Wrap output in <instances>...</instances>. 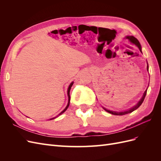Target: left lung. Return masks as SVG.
Wrapping results in <instances>:
<instances>
[{
	"instance_id": "8db88e82",
	"label": "left lung",
	"mask_w": 161,
	"mask_h": 161,
	"mask_svg": "<svg viewBox=\"0 0 161 161\" xmlns=\"http://www.w3.org/2000/svg\"><path fill=\"white\" fill-rule=\"evenodd\" d=\"M125 37H126V39H128V40L131 43H133V44H134V45H136V46H137V47L139 48V50H140V52H142V51H141V46H140V42H138V40H137V39H136V37H134V36H126ZM147 70H148V65L147 66ZM147 89L146 90L145 92H144V95H143V96H142V99H140V101L138 102V103L137 104H136L134 107H133L132 108L128 110V111L117 112V111H110V110H108V109H105V108H104V109H105L106 111H108V113H109V114H113V115H125V114H128L131 113V112L134 111V110L137 109L139 108V107H140L141 105H142V103H143V101H144V100L146 95H147Z\"/></svg>"
}]
</instances>
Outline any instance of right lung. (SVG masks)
Wrapping results in <instances>:
<instances>
[{"instance_id": "obj_1", "label": "right lung", "mask_w": 161, "mask_h": 161, "mask_svg": "<svg viewBox=\"0 0 161 161\" xmlns=\"http://www.w3.org/2000/svg\"><path fill=\"white\" fill-rule=\"evenodd\" d=\"M72 85H73V82H71L70 83V85H69V89H68V97H69V102H68V105H67V106L66 107V108L63 110L60 114H59V115H58V116H59V115H60L62 114H63L64 113V112L68 109V108H69V104H70V89H71V87H72ZM57 116V117H58ZM54 118H52V119H54Z\"/></svg>"}]
</instances>
